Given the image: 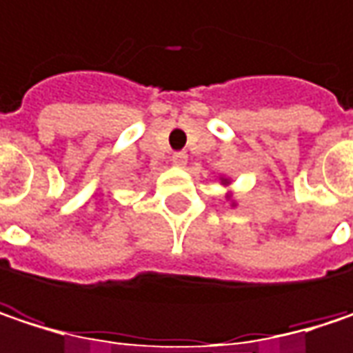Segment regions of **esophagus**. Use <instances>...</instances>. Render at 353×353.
I'll use <instances>...</instances> for the list:
<instances>
[{
    "instance_id": "1",
    "label": "esophagus",
    "mask_w": 353,
    "mask_h": 353,
    "mask_svg": "<svg viewBox=\"0 0 353 353\" xmlns=\"http://www.w3.org/2000/svg\"><path fill=\"white\" fill-rule=\"evenodd\" d=\"M172 163L177 165V168H183L185 163H188V153L185 151H177L172 155Z\"/></svg>"
}]
</instances>
